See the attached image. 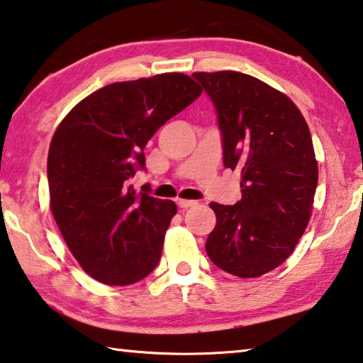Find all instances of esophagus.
I'll list each match as a JSON object with an SVG mask.
<instances>
[{"label": "esophagus", "instance_id": "esophagus-1", "mask_svg": "<svg viewBox=\"0 0 363 363\" xmlns=\"http://www.w3.org/2000/svg\"><path fill=\"white\" fill-rule=\"evenodd\" d=\"M177 204L180 208H189V207H194L198 202L196 201H188V199H178Z\"/></svg>", "mask_w": 363, "mask_h": 363}]
</instances>
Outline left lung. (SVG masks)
Returning <instances> with one entry per match:
<instances>
[{
  "mask_svg": "<svg viewBox=\"0 0 363 363\" xmlns=\"http://www.w3.org/2000/svg\"><path fill=\"white\" fill-rule=\"evenodd\" d=\"M193 76L215 106L223 164L240 170L242 191L234 206L211 202L207 255L233 276L259 277L291 255L309 223L319 178L309 127L287 95L250 74Z\"/></svg>",
  "mask_w": 363,
  "mask_h": 363,
  "instance_id": "8db88e82",
  "label": "left lung"
}]
</instances>
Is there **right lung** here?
<instances>
[{
	"label": "right lung",
	"instance_id": "right-lung-1",
	"mask_svg": "<svg viewBox=\"0 0 363 363\" xmlns=\"http://www.w3.org/2000/svg\"><path fill=\"white\" fill-rule=\"evenodd\" d=\"M202 94L182 73L113 82L81 100L52 137L48 156L50 211L89 276L130 285L156 268L174 201L137 194L129 180L145 169L143 148L157 129Z\"/></svg>",
	"mask_w": 363,
	"mask_h": 363
}]
</instances>
